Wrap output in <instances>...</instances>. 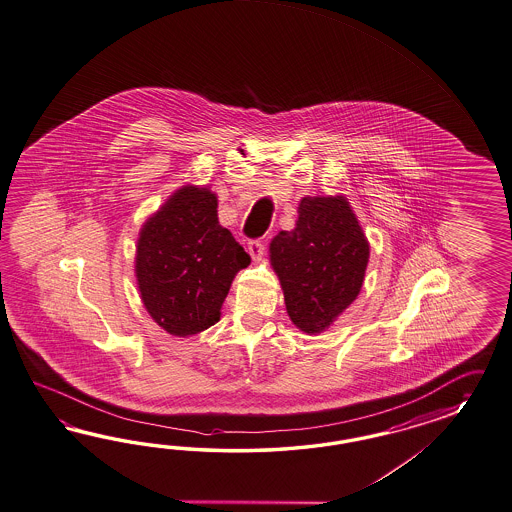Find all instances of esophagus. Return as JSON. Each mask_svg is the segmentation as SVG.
<instances>
[{
    "label": "esophagus",
    "instance_id": "obj_1",
    "mask_svg": "<svg viewBox=\"0 0 512 512\" xmlns=\"http://www.w3.org/2000/svg\"><path fill=\"white\" fill-rule=\"evenodd\" d=\"M248 251H249V255H251V259H255V261H259V259H261V257H263V253H264L263 238H253V240H249Z\"/></svg>",
    "mask_w": 512,
    "mask_h": 512
}]
</instances>
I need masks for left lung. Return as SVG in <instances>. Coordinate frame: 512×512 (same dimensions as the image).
<instances>
[{
  "instance_id": "obj_1",
  "label": "left lung",
  "mask_w": 512,
  "mask_h": 512,
  "mask_svg": "<svg viewBox=\"0 0 512 512\" xmlns=\"http://www.w3.org/2000/svg\"><path fill=\"white\" fill-rule=\"evenodd\" d=\"M287 313L305 333H320L360 294L369 244L343 197H304L292 231L270 244Z\"/></svg>"
}]
</instances>
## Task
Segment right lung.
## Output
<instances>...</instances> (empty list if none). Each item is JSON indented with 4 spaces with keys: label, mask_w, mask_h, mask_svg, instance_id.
I'll return each instance as SVG.
<instances>
[{
    "label": "right lung",
    "mask_w": 512,
    "mask_h": 512,
    "mask_svg": "<svg viewBox=\"0 0 512 512\" xmlns=\"http://www.w3.org/2000/svg\"><path fill=\"white\" fill-rule=\"evenodd\" d=\"M216 195L186 186L141 229L136 257L141 300L167 333L186 337L220 320L233 277L249 255L218 221Z\"/></svg>",
    "instance_id": "right-lung-1"
}]
</instances>
